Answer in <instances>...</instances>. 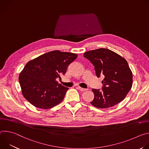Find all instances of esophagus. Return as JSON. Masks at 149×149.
<instances>
[{
  "instance_id": "1",
  "label": "esophagus",
  "mask_w": 149,
  "mask_h": 149,
  "mask_svg": "<svg viewBox=\"0 0 149 149\" xmlns=\"http://www.w3.org/2000/svg\"><path fill=\"white\" fill-rule=\"evenodd\" d=\"M78 89L80 90V91H87L88 90V89L87 88H82V87H78Z\"/></svg>"
}]
</instances>
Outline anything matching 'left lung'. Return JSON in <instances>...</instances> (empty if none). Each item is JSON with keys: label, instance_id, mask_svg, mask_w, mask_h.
I'll return each instance as SVG.
<instances>
[{"label": "left lung", "instance_id": "left-lung-1", "mask_svg": "<svg viewBox=\"0 0 149 149\" xmlns=\"http://www.w3.org/2000/svg\"><path fill=\"white\" fill-rule=\"evenodd\" d=\"M84 56L94 66L98 78L104 76L102 89H92L94 98L91 104L99 109H107L123 101L133 84V74L127 61L105 48L87 51Z\"/></svg>", "mask_w": 149, "mask_h": 149}]
</instances>
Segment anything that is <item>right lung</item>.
Returning <instances> with one entry per match:
<instances>
[{
	"label": "right lung",
	"instance_id": "1",
	"mask_svg": "<svg viewBox=\"0 0 149 149\" xmlns=\"http://www.w3.org/2000/svg\"><path fill=\"white\" fill-rule=\"evenodd\" d=\"M78 55L56 50L28 62L19 77L24 97L35 107L49 109L60 103L68 88L56 79L64 75Z\"/></svg>",
	"mask_w": 149,
	"mask_h": 149
}]
</instances>
